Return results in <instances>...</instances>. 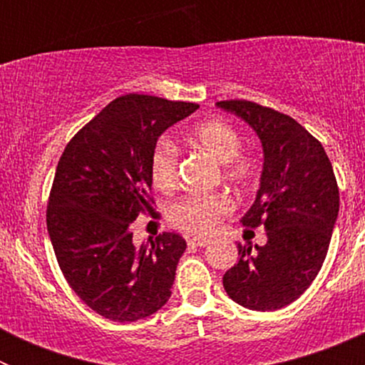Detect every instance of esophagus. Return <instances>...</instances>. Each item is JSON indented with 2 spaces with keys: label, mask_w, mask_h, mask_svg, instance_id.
Wrapping results in <instances>:
<instances>
[{
  "label": "esophagus",
  "mask_w": 365,
  "mask_h": 365,
  "mask_svg": "<svg viewBox=\"0 0 365 365\" xmlns=\"http://www.w3.org/2000/svg\"><path fill=\"white\" fill-rule=\"evenodd\" d=\"M208 243H210L208 237H193V240H188L190 247H206Z\"/></svg>",
  "instance_id": "obj_1"
}]
</instances>
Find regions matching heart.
I'll return each instance as SVG.
<instances>
[{"instance_id": "heart-1", "label": "heart", "mask_w": 365, "mask_h": 365, "mask_svg": "<svg viewBox=\"0 0 365 365\" xmlns=\"http://www.w3.org/2000/svg\"><path fill=\"white\" fill-rule=\"evenodd\" d=\"M193 146L210 153L221 163L225 180L237 188H245L254 180L257 166L248 155H241V135L228 122L212 118L201 122L188 133ZM179 150L172 138L160 137L150 157V175L153 186L160 192H172L177 186ZM232 202L225 193H188L168 206V219L173 227L188 234H208L225 215L230 214Z\"/></svg>"}]
</instances>
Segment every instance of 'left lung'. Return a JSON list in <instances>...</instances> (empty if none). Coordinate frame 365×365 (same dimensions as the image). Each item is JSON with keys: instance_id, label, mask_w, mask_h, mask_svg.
I'll list each match as a JSON object with an SVG mask.
<instances>
[{"instance_id": "8db88e82", "label": "left lung", "mask_w": 365, "mask_h": 365, "mask_svg": "<svg viewBox=\"0 0 365 365\" xmlns=\"http://www.w3.org/2000/svg\"><path fill=\"white\" fill-rule=\"evenodd\" d=\"M217 108L247 122L263 146V172L245 227H263L267 243L237 245L240 259L222 276L227 294L252 311H278L307 291L327 256L340 208L333 166L302 124L248 100Z\"/></svg>"}]
</instances>
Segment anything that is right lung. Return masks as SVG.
<instances>
[{
  "label": "right lung",
  "instance_id": "obj_1",
  "mask_svg": "<svg viewBox=\"0 0 365 365\" xmlns=\"http://www.w3.org/2000/svg\"><path fill=\"white\" fill-rule=\"evenodd\" d=\"M197 104L124 95L71 138L58 160L47 206V230L69 287L113 322L144 320L172 296L186 250L164 232L140 247L131 222L153 212L150 157L160 135Z\"/></svg>",
  "mask_w": 365,
  "mask_h": 365
}]
</instances>
